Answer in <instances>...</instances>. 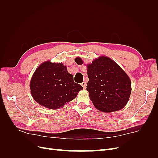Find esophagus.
<instances>
[{
	"instance_id": "1",
	"label": "esophagus",
	"mask_w": 158,
	"mask_h": 158,
	"mask_svg": "<svg viewBox=\"0 0 158 158\" xmlns=\"http://www.w3.org/2000/svg\"><path fill=\"white\" fill-rule=\"evenodd\" d=\"M81 85H82V87H83V88H84V89H85V88H86V85H87V84H86V82H83L82 84H81Z\"/></svg>"
}]
</instances>
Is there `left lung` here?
I'll return each instance as SVG.
<instances>
[{
  "label": "left lung",
  "instance_id": "1",
  "mask_svg": "<svg viewBox=\"0 0 158 158\" xmlns=\"http://www.w3.org/2000/svg\"><path fill=\"white\" fill-rule=\"evenodd\" d=\"M75 62L82 64L80 57ZM89 81L86 89L94 107L105 113L119 111L125 107L131 94V81L115 62L100 56L87 65Z\"/></svg>",
  "mask_w": 158,
  "mask_h": 158
}]
</instances>
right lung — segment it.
Returning <instances> with one entry per match:
<instances>
[{
	"mask_svg": "<svg viewBox=\"0 0 158 158\" xmlns=\"http://www.w3.org/2000/svg\"><path fill=\"white\" fill-rule=\"evenodd\" d=\"M31 94L41 106L51 109H58L73 100L80 90L81 85L74 82V77L69 73L63 63L41 64L30 80Z\"/></svg>",
	"mask_w": 158,
	"mask_h": 158,
	"instance_id": "right-lung-1",
	"label": "right lung"
}]
</instances>
